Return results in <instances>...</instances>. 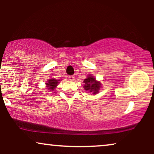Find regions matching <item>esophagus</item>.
Instances as JSON below:
<instances>
[{
    "instance_id": "esophagus-1",
    "label": "esophagus",
    "mask_w": 154,
    "mask_h": 154,
    "mask_svg": "<svg viewBox=\"0 0 154 154\" xmlns=\"http://www.w3.org/2000/svg\"><path fill=\"white\" fill-rule=\"evenodd\" d=\"M69 79L70 81H75V77H74V76H69Z\"/></svg>"
}]
</instances>
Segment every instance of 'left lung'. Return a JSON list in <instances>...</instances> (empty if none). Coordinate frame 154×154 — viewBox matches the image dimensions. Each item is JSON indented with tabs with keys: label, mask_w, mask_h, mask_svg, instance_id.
<instances>
[{
	"label": "left lung",
	"mask_w": 154,
	"mask_h": 154,
	"mask_svg": "<svg viewBox=\"0 0 154 154\" xmlns=\"http://www.w3.org/2000/svg\"><path fill=\"white\" fill-rule=\"evenodd\" d=\"M83 82L85 83L84 87H83L84 89L86 91L93 93V94L94 95L98 93L100 87H101L100 82L97 81L92 75H88L87 78L84 79Z\"/></svg>",
	"instance_id": "obj_1"
}]
</instances>
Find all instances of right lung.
<instances>
[{"label": "right lung", "mask_w": 154, "mask_h": 154, "mask_svg": "<svg viewBox=\"0 0 154 154\" xmlns=\"http://www.w3.org/2000/svg\"><path fill=\"white\" fill-rule=\"evenodd\" d=\"M59 81L56 79H50L49 80H48V82L45 83L46 84V88L47 90H48L49 91H53L55 88H56V86L59 84Z\"/></svg>", "instance_id": "obj_1"}]
</instances>
